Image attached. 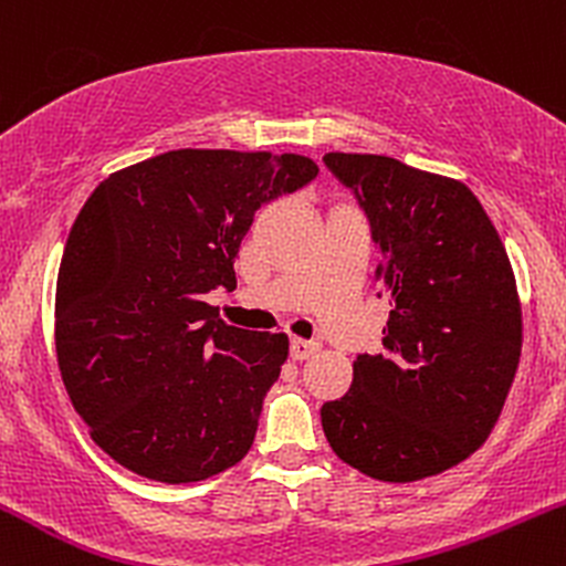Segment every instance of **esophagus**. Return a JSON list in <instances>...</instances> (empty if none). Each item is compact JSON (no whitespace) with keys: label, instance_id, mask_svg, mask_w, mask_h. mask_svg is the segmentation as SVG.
Segmentation results:
<instances>
[{"label":"esophagus","instance_id":"1","mask_svg":"<svg viewBox=\"0 0 566 566\" xmlns=\"http://www.w3.org/2000/svg\"><path fill=\"white\" fill-rule=\"evenodd\" d=\"M316 350H319V343H314V340H301V337H292V343H290V356L295 361H303V359H308V356H314Z\"/></svg>","mask_w":566,"mask_h":566}]
</instances>
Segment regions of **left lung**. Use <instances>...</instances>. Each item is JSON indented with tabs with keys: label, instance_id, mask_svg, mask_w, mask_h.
Segmentation results:
<instances>
[{
	"label": "left lung",
	"instance_id": "1",
	"mask_svg": "<svg viewBox=\"0 0 566 566\" xmlns=\"http://www.w3.org/2000/svg\"><path fill=\"white\" fill-rule=\"evenodd\" d=\"M365 207L391 297L382 354L322 407L350 469L407 484L471 458L495 428L522 354V303L495 226L460 180L382 154H324Z\"/></svg>",
	"mask_w": 566,
	"mask_h": 566
}]
</instances>
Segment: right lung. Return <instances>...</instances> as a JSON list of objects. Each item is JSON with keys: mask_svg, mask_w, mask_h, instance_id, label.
I'll use <instances>...</instances> for the list:
<instances>
[{"mask_svg": "<svg viewBox=\"0 0 566 566\" xmlns=\"http://www.w3.org/2000/svg\"><path fill=\"white\" fill-rule=\"evenodd\" d=\"M316 172L301 154L178 148L84 201L57 271L55 354L90 439L127 471L188 484L250 452L290 340L231 327L205 295L237 287L255 212Z\"/></svg>", "mask_w": 566, "mask_h": 566, "instance_id": "obj_1", "label": "right lung"}]
</instances>
